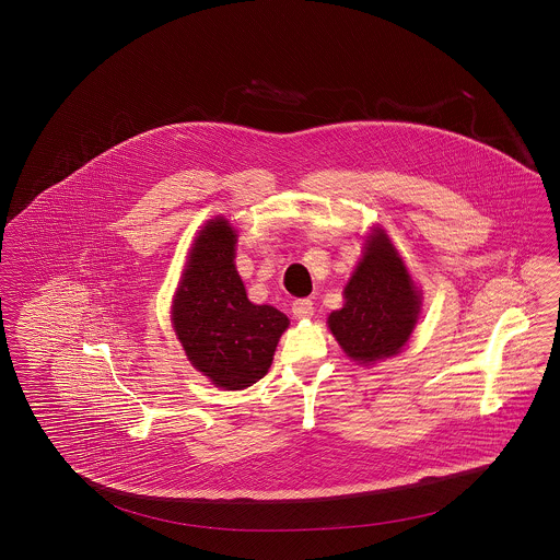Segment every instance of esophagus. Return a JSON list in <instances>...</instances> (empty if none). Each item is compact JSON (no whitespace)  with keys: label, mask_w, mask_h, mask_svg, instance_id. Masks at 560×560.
<instances>
[{"label":"esophagus","mask_w":560,"mask_h":560,"mask_svg":"<svg viewBox=\"0 0 560 560\" xmlns=\"http://www.w3.org/2000/svg\"><path fill=\"white\" fill-rule=\"evenodd\" d=\"M292 313L298 319H308L315 313V304L308 298H298V300H293Z\"/></svg>","instance_id":"obj_1"}]
</instances>
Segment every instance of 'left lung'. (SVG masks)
Returning a JSON list of instances; mask_svg holds the SVG:
<instances>
[{"instance_id":"8db88e82","label":"left lung","mask_w":560,"mask_h":560,"mask_svg":"<svg viewBox=\"0 0 560 560\" xmlns=\"http://www.w3.org/2000/svg\"><path fill=\"white\" fill-rule=\"evenodd\" d=\"M345 298V308L334 311L327 323L348 357L373 363L397 354L418 320L420 293L384 233L365 243Z\"/></svg>"}]
</instances>
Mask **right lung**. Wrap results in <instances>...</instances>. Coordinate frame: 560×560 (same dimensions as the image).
Returning a JSON list of instances; mask_svg holds the SVG:
<instances>
[{"instance_id": "obj_1", "label": "right lung", "mask_w": 560, "mask_h": 560, "mask_svg": "<svg viewBox=\"0 0 560 560\" xmlns=\"http://www.w3.org/2000/svg\"><path fill=\"white\" fill-rule=\"evenodd\" d=\"M237 235L226 220L203 226L174 298L172 320L188 361L226 390L265 377L288 317L247 300L235 268Z\"/></svg>"}]
</instances>
